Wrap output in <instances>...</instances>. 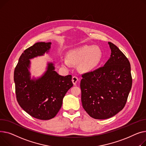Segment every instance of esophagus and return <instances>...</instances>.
<instances>
[{
    "instance_id": "1",
    "label": "esophagus",
    "mask_w": 146,
    "mask_h": 146,
    "mask_svg": "<svg viewBox=\"0 0 146 146\" xmlns=\"http://www.w3.org/2000/svg\"><path fill=\"white\" fill-rule=\"evenodd\" d=\"M78 77L76 76H72V81L73 84H74V85H75V84H76V82H77V81H78Z\"/></svg>"
}]
</instances>
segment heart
Returning <instances> with one entry per match:
<instances>
[{
	"mask_svg": "<svg viewBox=\"0 0 146 146\" xmlns=\"http://www.w3.org/2000/svg\"><path fill=\"white\" fill-rule=\"evenodd\" d=\"M103 53L98 46L84 45L69 51L67 58L62 60L63 65L71 66V63L78 64L82 72H90L97 68L101 63Z\"/></svg>",
	"mask_w": 146,
	"mask_h": 146,
	"instance_id": "heart-1",
	"label": "heart"
}]
</instances>
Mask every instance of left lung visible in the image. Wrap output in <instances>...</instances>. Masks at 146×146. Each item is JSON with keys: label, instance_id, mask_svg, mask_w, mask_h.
Here are the masks:
<instances>
[{"label": "left lung", "instance_id": "obj_1", "mask_svg": "<svg viewBox=\"0 0 146 146\" xmlns=\"http://www.w3.org/2000/svg\"><path fill=\"white\" fill-rule=\"evenodd\" d=\"M111 54L104 66L82 75L84 109L93 118L113 117L124 107L132 86L131 66L119 48L108 42Z\"/></svg>", "mask_w": 146, "mask_h": 146}]
</instances>
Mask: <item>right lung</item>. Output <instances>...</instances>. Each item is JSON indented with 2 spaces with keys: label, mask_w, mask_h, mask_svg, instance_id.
<instances>
[{
  "label": "right lung",
  "mask_w": 146,
  "mask_h": 146,
  "mask_svg": "<svg viewBox=\"0 0 146 146\" xmlns=\"http://www.w3.org/2000/svg\"><path fill=\"white\" fill-rule=\"evenodd\" d=\"M50 42H37L23 51L14 71L16 99L21 107L32 117L47 120L61 109L63 98L72 86V75H59L54 64H48L47 70L38 78H31V59L48 53Z\"/></svg>",
  "instance_id": "obj_1"
}]
</instances>
